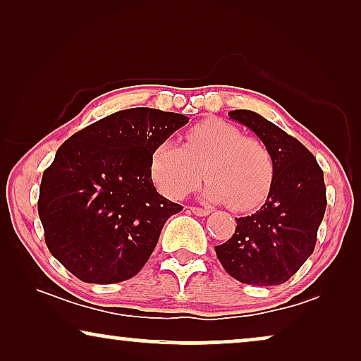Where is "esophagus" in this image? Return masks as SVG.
<instances>
[{"label": "esophagus", "instance_id": "34e87169", "mask_svg": "<svg viewBox=\"0 0 361 361\" xmlns=\"http://www.w3.org/2000/svg\"><path fill=\"white\" fill-rule=\"evenodd\" d=\"M190 212H192V214L199 215V216L210 215V210L209 209H200V207H190Z\"/></svg>", "mask_w": 361, "mask_h": 361}]
</instances>
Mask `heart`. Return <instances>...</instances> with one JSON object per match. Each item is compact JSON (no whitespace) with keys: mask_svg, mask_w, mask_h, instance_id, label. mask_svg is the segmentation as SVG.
<instances>
[{"mask_svg":"<svg viewBox=\"0 0 361 361\" xmlns=\"http://www.w3.org/2000/svg\"><path fill=\"white\" fill-rule=\"evenodd\" d=\"M207 182L204 197L228 202L233 210H250L268 194L274 176L269 147L253 136L219 118L197 123L184 135V145L162 141L151 152L149 171L161 194L172 200L184 199Z\"/></svg>","mask_w":361,"mask_h":361,"instance_id":"b5f03b06","label":"heart"}]
</instances>
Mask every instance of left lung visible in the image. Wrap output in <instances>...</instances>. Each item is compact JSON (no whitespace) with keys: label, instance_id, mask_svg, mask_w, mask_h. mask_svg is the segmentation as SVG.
<instances>
[{"label":"left lung","instance_id":"8db88e82","mask_svg":"<svg viewBox=\"0 0 361 361\" xmlns=\"http://www.w3.org/2000/svg\"><path fill=\"white\" fill-rule=\"evenodd\" d=\"M228 115L269 147L274 176L268 199L255 214L235 219L233 236L215 246L216 258L240 283L283 284L315 248L327 207L324 172L307 147L258 113L233 110Z\"/></svg>","mask_w":361,"mask_h":361}]
</instances>
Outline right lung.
Returning <instances> with one entry per match:
<instances>
[{"label":"right lung","mask_w":361,"mask_h":361,"mask_svg":"<svg viewBox=\"0 0 361 361\" xmlns=\"http://www.w3.org/2000/svg\"><path fill=\"white\" fill-rule=\"evenodd\" d=\"M187 123L180 113L130 108L59 147L37 210L49 251L75 278L121 283L146 264L167 219L182 210L152 184L151 152Z\"/></svg>","instance_id":"add662e5"}]
</instances>
